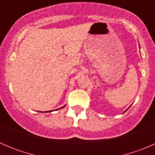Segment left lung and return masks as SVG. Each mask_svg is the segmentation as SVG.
Segmentation results:
<instances>
[{"mask_svg":"<svg viewBox=\"0 0 155 155\" xmlns=\"http://www.w3.org/2000/svg\"><path fill=\"white\" fill-rule=\"evenodd\" d=\"M129 108H130V107H129ZM129 108H128V109H129ZM127 110H126V111H127Z\"/></svg>","mask_w":155,"mask_h":155,"instance_id":"obj_1","label":"left lung"}]
</instances>
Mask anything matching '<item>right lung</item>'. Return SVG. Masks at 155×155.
Returning a JSON list of instances; mask_svg holds the SVG:
<instances>
[{
	"label": "right lung",
	"mask_w": 155,
	"mask_h": 155,
	"mask_svg": "<svg viewBox=\"0 0 155 155\" xmlns=\"http://www.w3.org/2000/svg\"><path fill=\"white\" fill-rule=\"evenodd\" d=\"M64 107H65V106H64V107H62L59 108V109H55V110H58V109H61V108H64ZM52 111H54V110H51V111H48V112H52Z\"/></svg>",
	"instance_id": "add662e5"
}]
</instances>
